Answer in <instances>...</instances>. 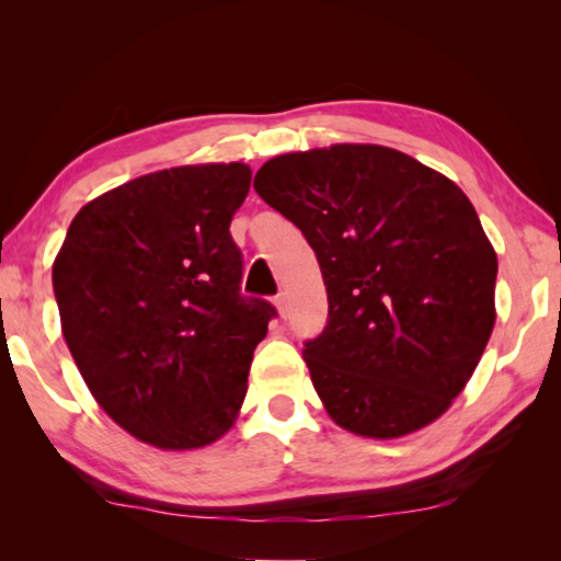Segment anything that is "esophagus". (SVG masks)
<instances>
[{
  "mask_svg": "<svg viewBox=\"0 0 561 561\" xmlns=\"http://www.w3.org/2000/svg\"><path fill=\"white\" fill-rule=\"evenodd\" d=\"M274 304H277V309H279V314H282V317H287V314H289V301H287V294L279 291L277 297H274Z\"/></svg>",
  "mask_w": 561,
  "mask_h": 561,
  "instance_id": "1",
  "label": "esophagus"
}]
</instances>
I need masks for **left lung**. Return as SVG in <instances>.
<instances>
[{
	"label": "left lung",
	"mask_w": 561,
	"mask_h": 561,
	"mask_svg": "<svg viewBox=\"0 0 561 561\" xmlns=\"http://www.w3.org/2000/svg\"><path fill=\"white\" fill-rule=\"evenodd\" d=\"M254 190L327 284V327L301 354L329 415L398 438L448 411L495 327L497 254L462 190L383 146L277 156Z\"/></svg>",
	"instance_id": "obj_1"
}]
</instances>
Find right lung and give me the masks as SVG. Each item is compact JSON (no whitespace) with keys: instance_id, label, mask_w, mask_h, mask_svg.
Here are the masks:
<instances>
[{"instance_id":"add662e5","label":"right lung","mask_w":561,"mask_h":561,"mask_svg":"<svg viewBox=\"0 0 561 561\" xmlns=\"http://www.w3.org/2000/svg\"><path fill=\"white\" fill-rule=\"evenodd\" d=\"M250 168L158 170L83 205L54 262L61 331L121 428L165 450L232 428L252 354L277 317L244 297L230 234Z\"/></svg>"}]
</instances>
